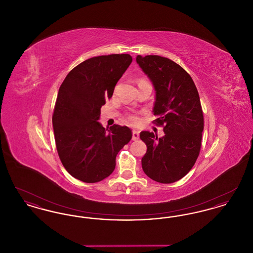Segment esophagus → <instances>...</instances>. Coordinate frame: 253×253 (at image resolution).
Wrapping results in <instances>:
<instances>
[{"label":"esophagus","instance_id":"1","mask_svg":"<svg viewBox=\"0 0 253 253\" xmlns=\"http://www.w3.org/2000/svg\"><path fill=\"white\" fill-rule=\"evenodd\" d=\"M132 140H137L138 138H139V132H137V131H132Z\"/></svg>","mask_w":253,"mask_h":253}]
</instances>
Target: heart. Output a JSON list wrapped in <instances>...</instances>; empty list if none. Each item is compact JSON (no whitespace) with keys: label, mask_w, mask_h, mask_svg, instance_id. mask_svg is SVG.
<instances>
[{"label":"heart","mask_w":253,"mask_h":253,"mask_svg":"<svg viewBox=\"0 0 253 253\" xmlns=\"http://www.w3.org/2000/svg\"><path fill=\"white\" fill-rule=\"evenodd\" d=\"M145 81H140L139 82V84H141V83H143ZM127 120L128 121H130L132 124H138L139 123V119H138V117L137 116H135V115H129L128 116V118H127Z\"/></svg>","instance_id":"obj_1"}]
</instances>
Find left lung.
Instances as JSON below:
<instances>
[{
	"instance_id": "8db88e82",
	"label": "left lung",
	"mask_w": 253,
	"mask_h": 253,
	"mask_svg": "<svg viewBox=\"0 0 253 253\" xmlns=\"http://www.w3.org/2000/svg\"><path fill=\"white\" fill-rule=\"evenodd\" d=\"M136 62L154 85L155 122L164 126L165 133L158 138L153 132H140L147 146L142 169L153 180L173 183L191 170L199 156L204 119L198 91L191 76L169 59L138 55Z\"/></svg>"
}]
</instances>
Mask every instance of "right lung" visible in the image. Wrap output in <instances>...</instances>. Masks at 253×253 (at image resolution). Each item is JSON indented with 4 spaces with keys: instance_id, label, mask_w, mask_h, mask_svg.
<instances>
[{
    "instance_id": "right-lung-1",
    "label": "right lung",
    "mask_w": 253,
    "mask_h": 253,
    "mask_svg": "<svg viewBox=\"0 0 253 253\" xmlns=\"http://www.w3.org/2000/svg\"><path fill=\"white\" fill-rule=\"evenodd\" d=\"M129 54L98 56L72 69L60 85L52 118L57 151L73 177L96 183L116 168L118 153L132 138L127 126L105 129L100 108L132 62Z\"/></svg>"
}]
</instances>
